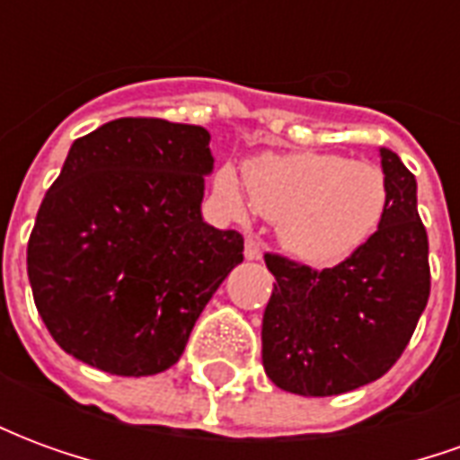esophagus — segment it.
<instances>
[{
	"label": "esophagus",
	"mask_w": 460,
	"mask_h": 460,
	"mask_svg": "<svg viewBox=\"0 0 460 460\" xmlns=\"http://www.w3.org/2000/svg\"><path fill=\"white\" fill-rule=\"evenodd\" d=\"M243 253H246V259L249 261H259L261 256H263V243H261L259 239L249 236V239H246V246H243Z\"/></svg>",
	"instance_id": "esophagus-1"
}]
</instances>
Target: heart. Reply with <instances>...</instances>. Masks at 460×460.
Instances as JSON below:
<instances>
[{
  "mask_svg": "<svg viewBox=\"0 0 460 460\" xmlns=\"http://www.w3.org/2000/svg\"><path fill=\"white\" fill-rule=\"evenodd\" d=\"M246 191L231 164L214 174V190L234 214L251 204L276 221L283 251L308 266H338L379 229L389 204L385 172L335 152L259 155L243 170Z\"/></svg>",
  "mask_w": 460,
  "mask_h": 460,
  "instance_id": "1",
  "label": "heart"
}]
</instances>
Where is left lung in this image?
Segmentation results:
<instances>
[{
    "mask_svg": "<svg viewBox=\"0 0 460 460\" xmlns=\"http://www.w3.org/2000/svg\"><path fill=\"white\" fill-rule=\"evenodd\" d=\"M389 204L362 249L313 270L266 253L276 276L263 313L261 357L276 386L332 396L392 369L429 300V239L416 209V180L399 155L379 147Z\"/></svg>",
    "mask_w": 460,
    "mask_h": 460,
    "instance_id": "1",
    "label": "left lung"
}]
</instances>
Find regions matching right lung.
Segmentation results:
<instances>
[{
	"label": "right lung",
	"instance_id": "obj_1",
	"mask_svg": "<svg viewBox=\"0 0 460 460\" xmlns=\"http://www.w3.org/2000/svg\"><path fill=\"white\" fill-rule=\"evenodd\" d=\"M211 135L120 118L71 145L26 249L29 283L58 347L120 376L170 369L234 266L243 236L201 219Z\"/></svg>",
	"mask_w": 460,
	"mask_h": 460
}]
</instances>
